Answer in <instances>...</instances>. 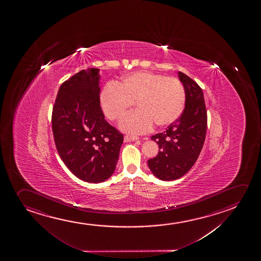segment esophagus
<instances>
[{
    "mask_svg": "<svg viewBox=\"0 0 261 261\" xmlns=\"http://www.w3.org/2000/svg\"><path fill=\"white\" fill-rule=\"evenodd\" d=\"M139 139V137H137V136H132V135H126L124 137V142H130V141H135V140H138Z\"/></svg>",
    "mask_w": 261,
    "mask_h": 261,
    "instance_id": "esophagus-1",
    "label": "esophagus"
}]
</instances>
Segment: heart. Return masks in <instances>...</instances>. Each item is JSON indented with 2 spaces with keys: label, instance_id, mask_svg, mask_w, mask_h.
Instances as JSON below:
<instances>
[{
  "label": "heart",
  "instance_id": "heart-1",
  "mask_svg": "<svg viewBox=\"0 0 261 261\" xmlns=\"http://www.w3.org/2000/svg\"><path fill=\"white\" fill-rule=\"evenodd\" d=\"M133 102L138 109L122 118L120 129L144 133L153 127V122L165 127L179 118L184 110L186 91L177 78L139 71L121 82L108 84L101 91L102 111L113 122L122 118Z\"/></svg>",
  "mask_w": 261,
  "mask_h": 261
}]
</instances>
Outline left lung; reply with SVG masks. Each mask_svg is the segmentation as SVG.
Here are the masks:
<instances>
[{"label":"left lung","mask_w":261,"mask_h":261,"mask_svg":"<svg viewBox=\"0 0 261 261\" xmlns=\"http://www.w3.org/2000/svg\"><path fill=\"white\" fill-rule=\"evenodd\" d=\"M178 78L186 91L184 111L165 132L151 137L158 144L159 153L147 164L161 180H175L188 173L202 151L207 129L202 89L182 72H178Z\"/></svg>","instance_id":"obj_1"}]
</instances>
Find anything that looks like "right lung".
<instances>
[{
	"instance_id": "add662e5",
	"label": "right lung",
	"mask_w": 261,
	"mask_h": 261,
	"mask_svg": "<svg viewBox=\"0 0 261 261\" xmlns=\"http://www.w3.org/2000/svg\"><path fill=\"white\" fill-rule=\"evenodd\" d=\"M98 72L82 70L64 82L51 117L59 156L73 175L90 183L111 177L123 142V134L105 120Z\"/></svg>"
}]
</instances>
